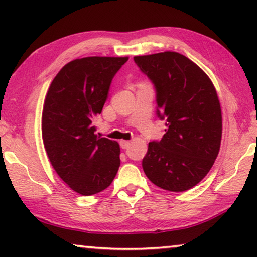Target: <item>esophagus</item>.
<instances>
[{
	"instance_id": "obj_1",
	"label": "esophagus",
	"mask_w": 257,
	"mask_h": 257,
	"mask_svg": "<svg viewBox=\"0 0 257 257\" xmlns=\"http://www.w3.org/2000/svg\"><path fill=\"white\" fill-rule=\"evenodd\" d=\"M129 145H130V142H129V141H123V139H121V141H120V146H121V149H123V150L128 149Z\"/></svg>"
}]
</instances>
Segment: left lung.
Returning a JSON list of instances; mask_svg holds the SVG:
<instances>
[{"label":"left lung","instance_id":"obj_1","mask_svg":"<svg viewBox=\"0 0 257 257\" xmlns=\"http://www.w3.org/2000/svg\"><path fill=\"white\" fill-rule=\"evenodd\" d=\"M156 89L158 115L165 119L160 142L149 143L143 159L147 178L160 188L185 191L214 164L222 137V113L215 87L196 63L177 52L135 56Z\"/></svg>","mask_w":257,"mask_h":257}]
</instances>
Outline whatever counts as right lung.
Wrapping results in <instances>:
<instances>
[{
    "label": "right lung",
    "mask_w": 257,
    "mask_h": 257,
    "mask_svg": "<svg viewBox=\"0 0 257 257\" xmlns=\"http://www.w3.org/2000/svg\"><path fill=\"white\" fill-rule=\"evenodd\" d=\"M128 56H87L67 63L52 80L42 113L46 154L59 177L90 196L112 184L120 167L118 142L95 134L111 81Z\"/></svg>",
    "instance_id": "1"
}]
</instances>
